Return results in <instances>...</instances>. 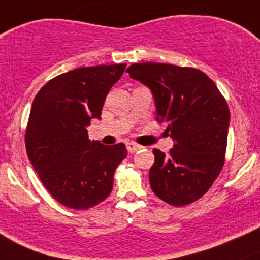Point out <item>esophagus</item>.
I'll return each instance as SVG.
<instances>
[{"label":"esophagus","mask_w":260,"mask_h":260,"mask_svg":"<svg viewBox=\"0 0 260 260\" xmlns=\"http://www.w3.org/2000/svg\"><path fill=\"white\" fill-rule=\"evenodd\" d=\"M140 148H141V146L136 145V143H133V142L127 143V151L129 152V153H135V152H137Z\"/></svg>","instance_id":"esophagus-1"}]
</instances>
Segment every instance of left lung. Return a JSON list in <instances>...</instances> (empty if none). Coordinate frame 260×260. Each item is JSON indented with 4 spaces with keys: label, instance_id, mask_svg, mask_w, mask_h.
<instances>
[{
    "label": "left lung",
    "instance_id": "obj_1",
    "mask_svg": "<svg viewBox=\"0 0 260 260\" xmlns=\"http://www.w3.org/2000/svg\"><path fill=\"white\" fill-rule=\"evenodd\" d=\"M127 73L151 89L156 120L166 124L174 140L167 154L153 149L152 191L172 206L195 203L224 166L230 122L226 101L214 81L195 68L140 62L131 65Z\"/></svg>",
    "mask_w": 260,
    "mask_h": 260
}]
</instances>
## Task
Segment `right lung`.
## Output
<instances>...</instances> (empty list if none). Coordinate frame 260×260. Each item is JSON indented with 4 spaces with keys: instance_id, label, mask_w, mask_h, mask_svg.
<instances>
[{
    "instance_id": "add662e5",
    "label": "right lung",
    "mask_w": 260,
    "mask_h": 260,
    "mask_svg": "<svg viewBox=\"0 0 260 260\" xmlns=\"http://www.w3.org/2000/svg\"><path fill=\"white\" fill-rule=\"evenodd\" d=\"M127 64L84 67L49 80L36 94L25 133L26 152L52 198L75 210L93 208L113 188L124 143L88 140L90 119H101L109 89Z\"/></svg>"
}]
</instances>
